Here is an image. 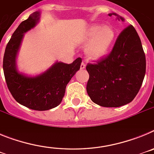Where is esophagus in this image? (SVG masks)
Listing matches in <instances>:
<instances>
[{
    "label": "esophagus",
    "instance_id": "1",
    "mask_svg": "<svg viewBox=\"0 0 154 154\" xmlns=\"http://www.w3.org/2000/svg\"><path fill=\"white\" fill-rule=\"evenodd\" d=\"M80 68H81V69H84L85 68V63L84 61H82L81 63V65H80Z\"/></svg>",
    "mask_w": 154,
    "mask_h": 154
}]
</instances>
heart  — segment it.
I'll return each mask as SVG.
<instances>
[{
    "label": "heart",
    "mask_w": 154,
    "mask_h": 154,
    "mask_svg": "<svg viewBox=\"0 0 154 154\" xmlns=\"http://www.w3.org/2000/svg\"><path fill=\"white\" fill-rule=\"evenodd\" d=\"M115 32L109 25L92 27L89 32V41L92 45L89 49V55L92 58H99L106 54L113 42Z\"/></svg>",
    "instance_id": "heart-1"
}]
</instances>
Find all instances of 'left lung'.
<instances>
[{
    "label": "left lung",
    "instance_id": "obj_1",
    "mask_svg": "<svg viewBox=\"0 0 154 154\" xmlns=\"http://www.w3.org/2000/svg\"><path fill=\"white\" fill-rule=\"evenodd\" d=\"M115 14L118 20L122 17ZM87 93L96 104L104 107H119L136 97L146 73V57L141 41L133 25L118 35L112 49L95 63H89Z\"/></svg>",
    "mask_w": 154,
    "mask_h": 154
}]
</instances>
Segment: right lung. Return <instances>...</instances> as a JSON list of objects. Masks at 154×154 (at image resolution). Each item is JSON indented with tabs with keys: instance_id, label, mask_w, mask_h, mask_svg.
Returning <instances> with one entry per match:
<instances>
[{
	"instance_id": "1",
	"label": "right lung",
	"mask_w": 154,
	"mask_h": 154,
	"mask_svg": "<svg viewBox=\"0 0 154 154\" xmlns=\"http://www.w3.org/2000/svg\"><path fill=\"white\" fill-rule=\"evenodd\" d=\"M38 19L39 12H35L19 24L5 48L3 69L7 85L14 99L31 109L45 111L60 104L66 85L79 70L82 58H76L69 65L57 62L45 72L36 77H28L18 73L15 57L24 33L35 27Z\"/></svg>"
}]
</instances>
